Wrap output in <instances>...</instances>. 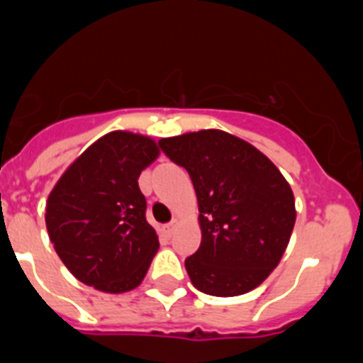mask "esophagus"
I'll list each match as a JSON object with an SVG mask.
<instances>
[{
    "label": "esophagus",
    "instance_id": "esophagus-1",
    "mask_svg": "<svg viewBox=\"0 0 363 363\" xmlns=\"http://www.w3.org/2000/svg\"><path fill=\"white\" fill-rule=\"evenodd\" d=\"M177 223H179L177 220H172V222L168 223V225H164V233H166V235H168V236L174 235L175 229H177Z\"/></svg>",
    "mask_w": 363,
    "mask_h": 363
}]
</instances>
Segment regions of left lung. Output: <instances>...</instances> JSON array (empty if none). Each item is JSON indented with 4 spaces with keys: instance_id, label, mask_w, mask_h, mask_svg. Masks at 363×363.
<instances>
[{
    "instance_id": "obj_1",
    "label": "left lung",
    "mask_w": 363,
    "mask_h": 363,
    "mask_svg": "<svg viewBox=\"0 0 363 363\" xmlns=\"http://www.w3.org/2000/svg\"><path fill=\"white\" fill-rule=\"evenodd\" d=\"M197 193L201 247L186 258L193 286L216 297L250 292L277 267L296 223L292 188L258 148L223 130L166 138Z\"/></svg>"
}]
</instances>
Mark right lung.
<instances>
[{
	"label": "right lung",
	"instance_id": "obj_1",
	"mask_svg": "<svg viewBox=\"0 0 363 363\" xmlns=\"http://www.w3.org/2000/svg\"><path fill=\"white\" fill-rule=\"evenodd\" d=\"M159 147L147 135L109 132L91 145L50 193L46 229L82 283L109 294L135 289L159 249L138 179Z\"/></svg>",
	"mask_w": 363,
	"mask_h": 363
}]
</instances>
